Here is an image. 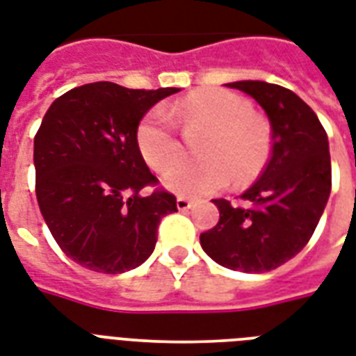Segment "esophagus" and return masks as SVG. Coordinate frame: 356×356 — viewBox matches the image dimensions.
I'll return each mask as SVG.
<instances>
[{
	"mask_svg": "<svg viewBox=\"0 0 356 356\" xmlns=\"http://www.w3.org/2000/svg\"><path fill=\"white\" fill-rule=\"evenodd\" d=\"M192 207V202L186 200V197H177V209L179 211H188Z\"/></svg>",
	"mask_w": 356,
	"mask_h": 356,
	"instance_id": "1",
	"label": "esophagus"
}]
</instances>
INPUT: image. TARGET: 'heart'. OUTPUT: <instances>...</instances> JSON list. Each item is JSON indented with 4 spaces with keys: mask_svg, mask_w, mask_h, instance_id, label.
I'll use <instances>...</instances> for the list:
<instances>
[{
    "mask_svg": "<svg viewBox=\"0 0 356 356\" xmlns=\"http://www.w3.org/2000/svg\"><path fill=\"white\" fill-rule=\"evenodd\" d=\"M252 104L227 89H200L184 97L172 115L185 126H205L209 136L200 148L203 163L172 165L182 156L175 124L168 110L156 106L145 113L136 130V142L145 164L164 173L174 167L164 186L183 197L214 194L232 183L246 184L263 172L270 159V129L256 118Z\"/></svg>",
    "mask_w": 356,
    "mask_h": 356,
    "instance_id": "heart-1",
    "label": "heart"
}]
</instances>
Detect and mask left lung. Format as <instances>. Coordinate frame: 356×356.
Segmentation results:
<instances>
[{
  "label": "left lung",
  "mask_w": 356,
  "mask_h": 356,
  "mask_svg": "<svg viewBox=\"0 0 356 356\" xmlns=\"http://www.w3.org/2000/svg\"><path fill=\"white\" fill-rule=\"evenodd\" d=\"M250 95L270 121L273 149L261 177L244 192L248 207L213 200L218 224L200 235L211 259L243 273H267L305 248L329 202V138L316 112L289 89L259 80L227 83Z\"/></svg>",
  "instance_id": "8db88e82"
}]
</instances>
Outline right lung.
Returning <instances> with one entry per match:
<instances>
[{
    "instance_id": "add662e5",
    "label": "right lung",
    "mask_w": 356,
    "mask_h": 356,
    "mask_svg": "<svg viewBox=\"0 0 356 356\" xmlns=\"http://www.w3.org/2000/svg\"><path fill=\"white\" fill-rule=\"evenodd\" d=\"M177 88H74L51 102L35 134V192L59 248L81 267L121 275L154 250L160 220L177 211L143 160L136 130Z\"/></svg>"
}]
</instances>
